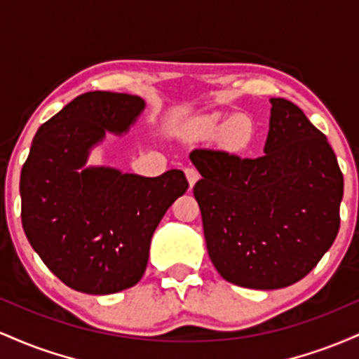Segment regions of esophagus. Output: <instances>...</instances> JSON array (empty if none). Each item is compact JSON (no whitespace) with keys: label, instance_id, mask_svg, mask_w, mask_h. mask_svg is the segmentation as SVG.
<instances>
[{"label":"esophagus","instance_id":"1","mask_svg":"<svg viewBox=\"0 0 359 359\" xmlns=\"http://www.w3.org/2000/svg\"><path fill=\"white\" fill-rule=\"evenodd\" d=\"M184 172H185V175H187V180H189V185H192L197 182V180H199V170H197L196 167H192V165H187L184 168Z\"/></svg>","mask_w":359,"mask_h":359}]
</instances>
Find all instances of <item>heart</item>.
Segmentation results:
<instances>
[{
  "instance_id": "b5f03b06",
  "label": "heart",
  "mask_w": 359,
  "mask_h": 359,
  "mask_svg": "<svg viewBox=\"0 0 359 359\" xmlns=\"http://www.w3.org/2000/svg\"><path fill=\"white\" fill-rule=\"evenodd\" d=\"M205 130L208 131H217L219 130V123L217 119H209L205 123ZM224 138L228 140L231 145H245L250 140V125L243 116H234L226 123L224 126Z\"/></svg>"
}]
</instances>
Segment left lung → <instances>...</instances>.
Instances as JSON below:
<instances>
[{"label":"left lung","mask_w":359,"mask_h":359,"mask_svg":"<svg viewBox=\"0 0 359 359\" xmlns=\"http://www.w3.org/2000/svg\"><path fill=\"white\" fill-rule=\"evenodd\" d=\"M265 154L196 148L194 197L205 245L234 285L273 290L304 278L339 231L344 179L324 133L294 102L273 97Z\"/></svg>","instance_id":"8db88e82"}]
</instances>
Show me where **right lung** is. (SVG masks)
Here are the masks:
<instances>
[{
    "mask_svg": "<svg viewBox=\"0 0 359 359\" xmlns=\"http://www.w3.org/2000/svg\"><path fill=\"white\" fill-rule=\"evenodd\" d=\"M142 97L90 90L36 131L20 177L22 224L47 269L67 287L106 295L143 277L155 228L187 191L182 170L160 177L82 168L106 130L123 133Z\"/></svg>",
    "mask_w": 359,
    "mask_h": 359,
    "instance_id": "1",
    "label": "right lung"
}]
</instances>
